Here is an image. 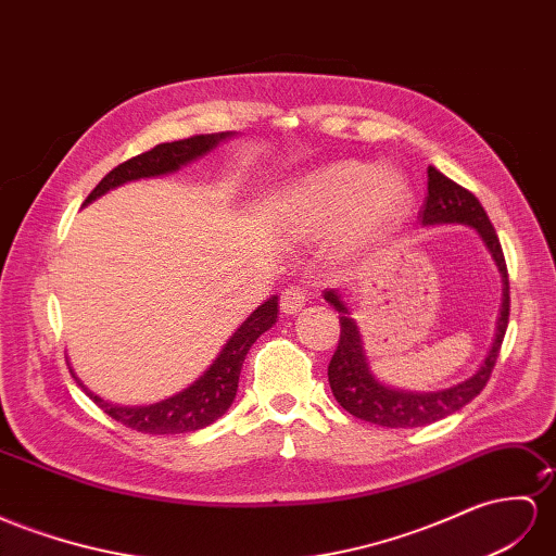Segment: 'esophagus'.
I'll list each match as a JSON object with an SVG mask.
<instances>
[{
    "mask_svg": "<svg viewBox=\"0 0 556 556\" xmlns=\"http://www.w3.org/2000/svg\"><path fill=\"white\" fill-rule=\"evenodd\" d=\"M281 312L283 315H298L307 305V291L301 287H289L281 291Z\"/></svg>",
    "mask_w": 556,
    "mask_h": 556,
    "instance_id": "obj_1",
    "label": "esophagus"
}]
</instances>
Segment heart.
<instances>
[{
    "label": "heart",
    "instance_id": "b5f03b06",
    "mask_svg": "<svg viewBox=\"0 0 556 556\" xmlns=\"http://www.w3.org/2000/svg\"><path fill=\"white\" fill-rule=\"evenodd\" d=\"M408 180L394 168L336 162L289 185L279 218L293 235L324 237L343 230V244L359 251L390 235L408 213Z\"/></svg>",
    "mask_w": 556,
    "mask_h": 556
}]
</instances>
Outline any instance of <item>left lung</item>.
Returning <instances> with one entry per match:
<instances>
[{
    "label": "left lung",
    "mask_w": 556,
    "mask_h": 556,
    "mask_svg": "<svg viewBox=\"0 0 556 556\" xmlns=\"http://www.w3.org/2000/svg\"><path fill=\"white\" fill-rule=\"evenodd\" d=\"M422 225H444L458 223L475 227L477 235L486 244L489 253L501 269L503 277V305L501 317L495 326V340L486 354V359L479 366V371L458 386L439 392H404L392 390L371 374L366 362V352L362 343V333L357 321L352 319V312L343 303V295L338 291H326L324 301L333 305L340 315V340L329 364V382L336 402L343 406L354 418L382 427H422L446 418L455 410H460L475 396L486 388L491 371L501 352L503 338L509 321V279L501 239H497L486 211L479 204V199L460 188L458 182L446 178L434 166H427V197L418 213Z\"/></svg>",
    "instance_id": "8db88e82"
}]
</instances>
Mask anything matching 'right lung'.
Instances as JSON below:
<instances>
[{"label": "right lung", "instance_id": "add662e5", "mask_svg": "<svg viewBox=\"0 0 556 556\" xmlns=\"http://www.w3.org/2000/svg\"><path fill=\"white\" fill-rule=\"evenodd\" d=\"M230 136L232 134L227 131V134L192 136V138L174 140V142H160V146H154L152 150L136 154L131 160H126L124 164L112 168L110 174L91 190V194L87 197V202L84 204H91L93 199L105 194L112 188H119V185L129 180L164 176V174H170V170H178L182 164H188L197 160V156L206 154L208 150L216 148L220 140ZM277 312H279L277 295H273L258 309H253V315L247 317V321L232 333V338L227 340L225 348L220 350L216 362L208 366V371L202 378L194 380L188 390H182L174 396H168V400L150 404V406L108 404L101 400V396H96L93 392L84 388V382L75 376L73 368H70V374H73V378L84 388V392H87L112 420L122 422L124 427H131L136 432L180 434V432L202 430V427L216 422L235 402L241 364L247 359V352L267 329H273V324L277 321Z\"/></svg>", "mask_w": 556, "mask_h": 556}]
</instances>
